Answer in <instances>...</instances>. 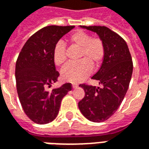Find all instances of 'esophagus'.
<instances>
[{"label": "esophagus", "mask_w": 149, "mask_h": 149, "mask_svg": "<svg viewBox=\"0 0 149 149\" xmlns=\"http://www.w3.org/2000/svg\"><path fill=\"white\" fill-rule=\"evenodd\" d=\"M72 88H78V84H72Z\"/></svg>", "instance_id": "obj_1"}]
</instances>
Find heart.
I'll list each match as a JSON object with an SVG mask.
<instances>
[{
	"label": "heart",
	"mask_w": 149,
	"mask_h": 149,
	"mask_svg": "<svg viewBox=\"0 0 149 149\" xmlns=\"http://www.w3.org/2000/svg\"><path fill=\"white\" fill-rule=\"evenodd\" d=\"M70 45L79 49L77 62L69 63L61 70L63 81L71 83L81 82L88 77L94 69L99 68L105 56V46L99 37H91L90 34L77 30L68 38ZM52 60L56 66L65 65L67 60L66 49L62 42L56 43L52 51Z\"/></svg>",
	"instance_id": "obj_1"
}]
</instances>
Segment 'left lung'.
Masks as SVG:
<instances>
[{"mask_svg":"<svg viewBox=\"0 0 149 149\" xmlns=\"http://www.w3.org/2000/svg\"><path fill=\"white\" fill-rule=\"evenodd\" d=\"M97 33L103 40L105 56L101 67L92 79L102 87L81 84L84 98L78 103L81 113L93 122H103L118 109L128 91L133 64L128 45L119 34L106 26H81Z\"/></svg>","mask_w":149,"mask_h":149,"instance_id":"left-lung-1","label":"left lung"}]
</instances>
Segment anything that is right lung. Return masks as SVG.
Here are the masks:
<instances>
[{"instance_id":"right-lung-1","label":"right lung","mask_w":149,"mask_h":149,"mask_svg":"<svg viewBox=\"0 0 149 149\" xmlns=\"http://www.w3.org/2000/svg\"><path fill=\"white\" fill-rule=\"evenodd\" d=\"M74 26L49 25L32 35L19 53L15 77L19 100L24 113L39 125L52 122L58 114L61 103L71 84L46 90L57 81L59 72L52 60L53 48Z\"/></svg>"}]
</instances>
